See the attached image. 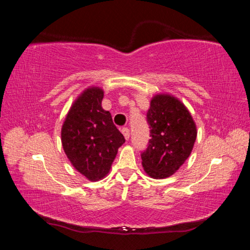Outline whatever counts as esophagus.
I'll list each match as a JSON object with an SVG mask.
<instances>
[{
    "instance_id": "obj_1",
    "label": "esophagus",
    "mask_w": 250,
    "mask_h": 250,
    "mask_svg": "<svg viewBox=\"0 0 250 250\" xmlns=\"http://www.w3.org/2000/svg\"><path fill=\"white\" fill-rule=\"evenodd\" d=\"M121 132H122V134L125 135V140H129V138H130V130L128 128H124V129L121 130Z\"/></svg>"
}]
</instances>
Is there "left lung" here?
<instances>
[{
	"label": "left lung",
	"instance_id": "1",
	"mask_svg": "<svg viewBox=\"0 0 250 250\" xmlns=\"http://www.w3.org/2000/svg\"><path fill=\"white\" fill-rule=\"evenodd\" d=\"M146 119L151 139L141 154L142 167L152 179H167L191 154L197 135L195 121L185 104L170 94L152 97Z\"/></svg>",
	"mask_w": 250,
	"mask_h": 250
}]
</instances>
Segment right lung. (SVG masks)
I'll list each match as a JSON object with an SVG mask.
<instances>
[{"label": "right lung", "instance_id": "obj_1", "mask_svg": "<svg viewBox=\"0 0 250 250\" xmlns=\"http://www.w3.org/2000/svg\"><path fill=\"white\" fill-rule=\"evenodd\" d=\"M103 98V88H86L71 104L61 132L71 166L91 182L108 175L118 149L125 142L110 112L101 107Z\"/></svg>", "mask_w": 250, "mask_h": 250}]
</instances>
